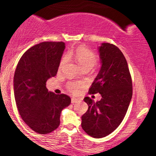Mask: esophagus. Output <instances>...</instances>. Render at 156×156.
<instances>
[{
	"instance_id": "esophagus-1",
	"label": "esophagus",
	"mask_w": 156,
	"mask_h": 156,
	"mask_svg": "<svg viewBox=\"0 0 156 156\" xmlns=\"http://www.w3.org/2000/svg\"><path fill=\"white\" fill-rule=\"evenodd\" d=\"M80 100L78 99H76V98H72L71 99V103L72 104H75V103H78Z\"/></svg>"
}]
</instances>
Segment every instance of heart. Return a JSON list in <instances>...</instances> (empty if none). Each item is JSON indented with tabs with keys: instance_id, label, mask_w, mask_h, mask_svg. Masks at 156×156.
Returning <instances> with one entry per match:
<instances>
[{
	"instance_id": "obj_1",
	"label": "heart",
	"mask_w": 156,
	"mask_h": 156,
	"mask_svg": "<svg viewBox=\"0 0 156 156\" xmlns=\"http://www.w3.org/2000/svg\"><path fill=\"white\" fill-rule=\"evenodd\" d=\"M67 57L69 59H74L82 69H91L98 61L97 55L92 51L84 47H79L74 50H69L67 52ZM67 57L65 56L62 59L59 64V69H61L64 65L67 62ZM67 87L69 91L76 93L82 87V84L80 82H69Z\"/></svg>"
}]
</instances>
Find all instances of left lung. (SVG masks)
Wrapping results in <instances>:
<instances>
[{"label": "left lung", "instance_id": "8db88e82", "mask_svg": "<svg viewBox=\"0 0 156 156\" xmlns=\"http://www.w3.org/2000/svg\"><path fill=\"white\" fill-rule=\"evenodd\" d=\"M101 67L89 90L99 93L100 101L88 97L87 112L82 116V127L91 137L103 138L112 133L122 122L131 102L133 87L129 67L121 51L110 43L99 48Z\"/></svg>", "mask_w": 156, "mask_h": 156}]
</instances>
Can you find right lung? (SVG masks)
Listing matches in <instances>:
<instances>
[{
  "label": "right lung",
  "mask_w": 156,
  "mask_h": 156,
  "mask_svg": "<svg viewBox=\"0 0 156 156\" xmlns=\"http://www.w3.org/2000/svg\"><path fill=\"white\" fill-rule=\"evenodd\" d=\"M63 42H43L28 49L14 74L15 99L21 118L36 133L57 129L60 114L71 103L69 96L48 91L46 82L57 73L65 48Z\"/></svg>",
  "instance_id": "add662e5"
}]
</instances>
